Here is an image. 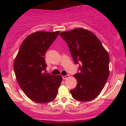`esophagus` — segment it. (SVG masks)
<instances>
[{
  "mask_svg": "<svg viewBox=\"0 0 126 126\" xmlns=\"http://www.w3.org/2000/svg\"><path fill=\"white\" fill-rule=\"evenodd\" d=\"M69 75L63 76H62V79H67V78H69Z\"/></svg>",
  "mask_w": 126,
  "mask_h": 126,
  "instance_id": "1",
  "label": "esophagus"
}]
</instances>
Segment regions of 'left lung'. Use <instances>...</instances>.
I'll return each mask as SVG.
<instances>
[{"label": "left lung", "instance_id": "obj_1", "mask_svg": "<svg viewBox=\"0 0 126 126\" xmlns=\"http://www.w3.org/2000/svg\"><path fill=\"white\" fill-rule=\"evenodd\" d=\"M67 43L79 72L74 74L78 84L71 90L75 100H93L103 90L109 75L110 57L101 42L93 33L76 28L60 33Z\"/></svg>", "mask_w": 126, "mask_h": 126}]
</instances>
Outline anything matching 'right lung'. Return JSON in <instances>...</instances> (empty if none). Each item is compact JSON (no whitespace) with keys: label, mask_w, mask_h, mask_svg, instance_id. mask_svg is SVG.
Wrapping results in <instances>:
<instances>
[{"label":"right lung","mask_w":126,"mask_h":126,"mask_svg":"<svg viewBox=\"0 0 126 126\" xmlns=\"http://www.w3.org/2000/svg\"><path fill=\"white\" fill-rule=\"evenodd\" d=\"M60 32H37L23 41L14 62L19 85L29 98L40 103L56 98L62 79L45 73V54Z\"/></svg>","instance_id":"add662e5"}]
</instances>
